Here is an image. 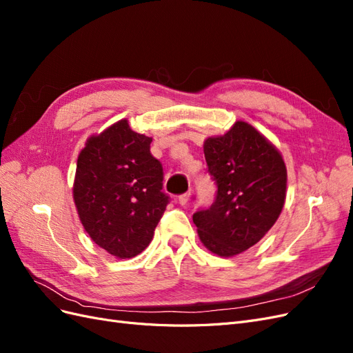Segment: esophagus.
Segmentation results:
<instances>
[{
    "label": "esophagus",
    "mask_w": 353,
    "mask_h": 353,
    "mask_svg": "<svg viewBox=\"0 0 353 353\" xmlns=\"http://www.w3.org/2000/svg\"><path fill=\"white\" fill-rule=\"evenodd\" d=\"M190 196H191V191H188V193H184V194H181L179 197H178V203L181 206H185L187 203H188V200H190Z\"/></svg>",
    "instance_id": "34e87169"
}]
</instances>
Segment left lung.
I'll return each mask as SVG.
<instances>
[{"mask_svg": "<svg viewBox=\"0 0 353 353\" xmlns=\"http://www.w3.org/2000/svg\"><path fill=\"white\" fill-rule=\"evenodd\" d=\"M208 172L216 184L209 208L193 215L199 237L218 256H236L258 243L279 219L287 170L280 152L245 122L203 145Z\"/></svg>", "mask_w": 353, "mask_h": 353, "instance_id": "1", "label": "left lung"}]
</instances>
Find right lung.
Returning a JSON list of instances; mask_svg holds the SVG:
<instances>
[{
    "label": "right lung",
    "mask_w": 353,
    "mask_h": 353,
    "mask_svg": "<svg viewBox=\"0 0 353 353\" xmlns=\"http://www.w3.org/2000/svg\"><path fill=\"white\" fill-rule=\"evenodd\" d=\"M150 144V137L122 119L91 137L78 157L73 199L79 219L95 244L121 259L150 244L170 200Z\"/></svg>",
    "instance_id": "right-lung-1"
}]
</instances>
